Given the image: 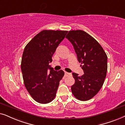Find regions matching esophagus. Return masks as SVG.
<instances>
[{"instance_id": "obj_1", "label": "esophagus", "mask_w": 125, "mask_h": 125, "mask_svg": "<svg viewBox=\"0 0 125 125\" xmlns=\"http://www.w3.org/2000/svg\"><path fill=\"white\" fill-rule=\"evenodd\" d=\"M71 75V73H68L67 72H64V76H67L68 75Z\"/></svg>"}]
</instances>
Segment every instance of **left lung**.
I'll return each instance as SVG.
<instances>
[{"instance_id": "1", "label": "left lung", "mask_w": 125, "mask_h": 125, "mask_svg": "<svg viewBox=\"0 0 125 125\" xmlns=\"http://www.w3.org/2000/svg\"><path fill=\"white\" fill-rule=\"evenodd\" d=\"M71 42L84 74L73 73L75 84L71 86L73 95L80 101L93 98L101 88L106 76L107 55L100 43L82 30L70 31L66 37Z\"/></svg>"}]
</instances>
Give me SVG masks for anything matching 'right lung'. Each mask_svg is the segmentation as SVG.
I'll return each instance as SVG.
<instances>
[{
    "mask_svg": "<svg viewBox=\"0 0 125 125\" xmlns=\"http://www.w3.org/2000/svg\"><path fill=\"white\" fill-rule=\"evenodd\" d=\"M68 31L43 30L26 45L21 68L26 89L35 101L50 103L55 98L59 82L64 76L62 70L50 67L52 57Z\"/></svg>",
    "mask_w": 125,
    "mask_h": 125,
    "instance_id": "1",
    "label": "right lung"
}]
</instances>
